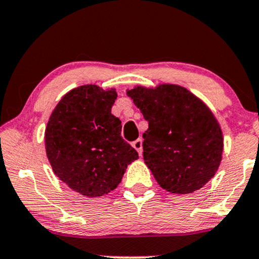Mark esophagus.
I'll use <instances>...</instances> for the list:
<instances>
[{"instance_id": "34e87169", "label": "esophagus", "mask_w": 259, "mask_h": 259, "mask_svg": "<svg viewBox=\"0 0 259 259\" xmlns=\"http://www.w3.org/2000/svg\"><path fill=\"white\" fill-rule=\"evenodd\" d=\"M133 147L135 148V150L139 152L140 156H141V154H142V140L141 139L135 140V141L133 142Z\"/></svg>"}]
</instances>
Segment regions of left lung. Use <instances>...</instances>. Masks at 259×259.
I'll list each match as a JSON object with an SVG mask.
<instances>
[{
    "mask_svg": "<svg viewBox=\"0 0 259 259\" xmlns=\"http://www.w3.org/2000/svg\"><path fill=\"white\" fill-rule=\"evenodd\" d=\"M148 121L144 159L154 179L173 194H191L214 177L222 160L218 121L200 99L178 85L127 91Z\"/></svg>",
    "mask_w": 259,
    "mask_h": 259,
    "instance_id": "obj_1",
    "label": "left lung"
}]
</instances>
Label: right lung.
Returning <instances> with one entry per match:
<instances>
[{
    "label": "right lung",
    "instance_id": "right-lung-1",
    "mask_svg": "<svg viewBox=\"0 0 259 259\" xmlns=\"http://www.w3.org/2000/svg\"><path fill=\"white\" fill-rule=\"evenodd\" d=\"M114 90L84 85L64 95L45 132L46 153L55 174L88 197L108 194L139 154L120 136L112 114Z\"/></svg>",
    "mask_w": 259,
    "mask_h": 259
}]
</instances>
